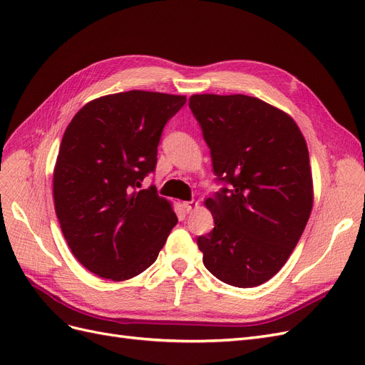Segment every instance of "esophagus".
<instances>
[{
  "mask_svg": "<svg viewBox=\"0 0 365 365\" xmlns=\"http://www.w3.org/2000/svg\"><path fill=\"white\" fill-rule=\"evenodd\" d=\"M196 207H197V202H196V201H184V202H182V208H184L185 213L193 212V210H195Z\"/></svg>",
  "mask_w": 365,
  "mask_h": 365,
  "instance_id": "esophagus-1",
  "label": "esophagus"
}]
</instances>
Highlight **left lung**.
Here are the masks:
<instances>
[{"instance_id": "left-lung-1", "label": "left lung", "mask_w": 365, "mask_h": 365, "mask_svg": "<svg viewBox=\"0 0 365 365\" xmlns=\"http://www.w3.org/2000/svg\"><path fill=\"white\" fill-rule=\"evenodd\" d=\"M189 106L216 181L215 228L197 237L205 268L236 288L268 282L289 259L312 210L304 137L280 109L244 94H195Z\"/></svg>"}]
</instances>
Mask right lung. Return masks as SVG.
<instances>
[{
    "instance_id": "obj_1",
    "label": "right lung",
    "mask_w": 365,
    "mask_h": 365,
    "mask_svg": "<svg viewBox=\"0 0 365 365\" xmlns=\"http://www.w3.org/2000/svg\"><path fill=\"white\" fill-rule=\"evenodd\" d=\"M185 101L137 90L105 96L65 129L54 208L74 257L98 277L121 282L148 269L178 222L157 189L140 187L157 168L165 123Z\"/></svg>"
}]
</instances>
